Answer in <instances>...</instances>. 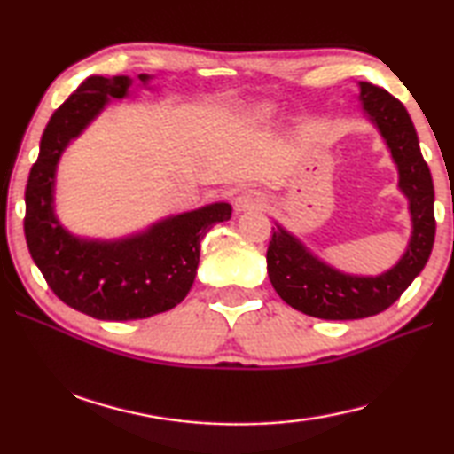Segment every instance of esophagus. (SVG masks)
<instances>
[{
    "instance_id": "esophagus-1",
    "label": "esophagus",
    "mask_w": 454,
    "mask_h": 454,
    "mask_svg": "<svg viewBox=\"0 0 454 454\" xmlns=\"http://www.w3.org/2000/svg\"><path fill=\"white\" fill-rule=\"evenodd\" d=\"M264 202H266V198H264V194L262 192H258V190H246V192H242L240 196L236 198V210L238 212H246V210H260V208H264Z\"/></svg>"
}]
</instances>
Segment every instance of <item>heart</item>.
Segmentation results:
<instances>
[{"label":"heart","mask_w":454,"mask_h":454,"mask_svg":"<svg viewBox=\"0 0 454 454\" xmlns=\"http://www.w3.org/2000/svg\"><path fill=\"white\" fill-rule=\"evenodd\" d=\"M270 112H272L270 106H262V107H258V110L254 112V116L256 118H266V116H270Z\"/></svg>","instance_id":"1"}]
</instances>
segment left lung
I'll return each instance as SVG.
<instances>
[{
    "instance_id": "1",
    "label": "left lung",
    "mask_w": 454,
    "mask_h": 454,
    "mask_svg": "<svg viewBox=\"0 0 454 454\" xmlns=\"http://www.w3.org/2000/svg\"><path fill=\"white\" fill-rule=\"evenodd\" d=\"M364 112L380 129L398 166V186L411 202L412 236L404 256L380 276H350L314 258L286 230L272 228L266 264L274 290L292 309L325 320H356L387 310L411 286L433 252L434 188L406 107L374 83H360Z\"/></svg>"
}]
</instances>
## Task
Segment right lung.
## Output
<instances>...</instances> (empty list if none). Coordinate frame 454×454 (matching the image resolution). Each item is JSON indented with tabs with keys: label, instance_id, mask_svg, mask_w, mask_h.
I'll return each instance as SVG.
<instances>
[{
	"label": "right lung",
	"instance_id": "add662e5",
	"mask_svg": "<svg viewBox=\"0 0 454 454\" xmlns=\"http://www.w3.org/2000/svg\"><path fill=\"white\" fill-rule=\"evenodd\" d=\"M144 83L150 75H137ZM128 75H91L51 114L26 186V242L35 266L61 302L98 320H140L180 304L192 288L200 242L230 204H212L153 224L116 242L75 238L53 216V182L61 152L110 98L128 96Z\"/></svg>",
	"mask_w": 454,
	"mask_h": 454
}]
</instances>
